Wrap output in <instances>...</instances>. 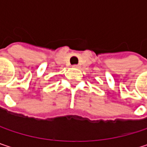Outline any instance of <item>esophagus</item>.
Masks as SVG:
<instances>
[{"label": "esophagus", "mask_w": 147, "mask_h": 147, "mask_svg": "<svg viewBox=\"0 0 147 147\" xmlns=\"http://www.w3.org/2000/svg\"><path fill=\"white\" fill-rule=\"evenodd\" d=\"M72 67H73V68H75V69H78L80 66H79L78 65H72Z\"/></svg>", "instance_id": "34e87169"}]
</instances>
